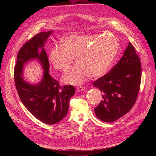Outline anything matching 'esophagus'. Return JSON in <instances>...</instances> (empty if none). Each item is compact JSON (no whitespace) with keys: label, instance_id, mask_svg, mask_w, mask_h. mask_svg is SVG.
I'll return each mask as SVG.
<instances>
[{"label":"esophagus","instance_id":"esophagus-1","mask_svg":"<svg viewBox=\"0 0 156 156\" xmlns=\"http://www.w3.org/2000/svg\"><path fill=\"white\" fill-rule=\"evenodd\" d=\"M85 90V87H78L76 88V92H79L81 91H83Z\"/></svg>","mask_w":156,"mask_h":156}]
</instances>
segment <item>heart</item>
I'll list each match as a JSON object with an SVG mask.
<instances>
[{
    "instance_id": "obj_1",
    "label": "heart",
    "mask_w": 156,
    "mask_h": 156,
    "mask_svg": "<svg viewBox=\"0 0 156 156\" xmlns=\"http://www.w3.org/2000/svg\"><path fill=\"white\" fill-rule=\"evenodd\" d=\"M119 48L118 40L111 35H72L66 37L62 45L54 46L49 52L52 67L66 70L75 57L76 64L65 73L64 83L78 85L87 76L99 78L108 72Z\"/></svg>"
}]
</instances>
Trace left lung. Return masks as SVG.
Wrapping results in <instances>:
<instances>
[{"label":"left lung","mask_w":156,"mask_h":156,"mask_svg":"<svg viewBox=\"0 0 156 156\" xmlns=\"http://www.w3.org/2000/svg\"><path fill=\"white\" fill-rule=\"evenodd\" d=\"M141 63L130 42L121 59L111 71L93 83L102 99L94 109L96 116L113 122L128 112L136 101L141 82Z\"/></svg>","instance_id":"obj_1"}]
</instances>
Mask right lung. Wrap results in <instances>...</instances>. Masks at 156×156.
<instances>
[{"label": "right lung", "mask_w": 156, "mask_h": 156, "mask_svg": "<svg viewBox=\"0 0 156 156\" xmlns=\"http://www.w3.org/2000/svg\"><path fill=\"white\" fill-rule=\"evenodd\" d=\"M52 33L41 32L24 44L18 54L14 69L15 85L22 103L32 115L48 125L55 124L66 116L69 100L75 93L73 85L61 87L49 75V62L44 47ZM32 59H38L44 70L42 81L34 85L27 83L22 75L23 64Z\"/></svg>", "instance_id": "add662e5"}]
</instances>
